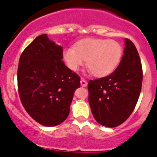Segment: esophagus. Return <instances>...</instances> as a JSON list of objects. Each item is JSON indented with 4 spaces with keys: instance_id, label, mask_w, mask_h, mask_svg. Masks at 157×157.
<instances>
[{
    "instance_id": "esophagus-1",
    "label": "esophagus",
    "mask_w": 157,
    "mask_h": 157,
    "mask_svg": "<svg viewBox=\"0 0 157 157\" xmlns=\"http://www.w3.org/2000/svg\"><path fill=\"white\" fill-rule=\"evenodd\" d=\"M81 82V86H82V87H86L88 85L87 82H86L85 79H82V78L81 79V82Z\"/></svg>"
}]
</instances>
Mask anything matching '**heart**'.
I'll return each mask as SVG.
<instances>
[{"mask_svg": "<svg viewBox=\"0 0 157 157\" xmlns=\"http://www.w3.org/2000/svg\"><path fill=\"white\" fill-rule=\"evenodd\" d=\"M122 48L114 40L86 38L63 51V59L71 71H77L87 60L89 71L95 77L111 74L119 65Z\"/></svg>", "mask_w": 157, "mask_h": 157, "instance_id": "heart-1", "label": "heart"}]
</instances>
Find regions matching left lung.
<instances>
[{
	"label": "left lung",
	"mask_w": 157,
	"mask_h": 157,
	"mask_svg": "<svg viewBox=\"0 0 157 157\" xmlns=\"http://www.w3.org/2000/svg\"><path fill=\"white\" fill-rule=\"evenodd\" d=\"M143 70L137 49L125 39L123 56L109 75L90 80L89 102L95 120L102 126L116 127L134 110L142 88Z\"/></svg>",
	"instance_id": "8db88e82"
}]
</instances>
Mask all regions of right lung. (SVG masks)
<instances>
[{
	"label": "right lung",
	"instance_id": "right-lung-1",
	"mask_svg": "<svg viewBox=\"0 0 157 157\" xmlns=\"http://www.w3.org/2000/svg\"><path fill=\"white\" fill-rule=\"evenodd\" d=\"M62 47L47 35L37 37L22 52L17 69L19 96L27 113L44 126L68 116L80 78L62 62Z\"/></svg>",
	"mask_w": 157,
	"mask_h": 157
}]
</instances>
